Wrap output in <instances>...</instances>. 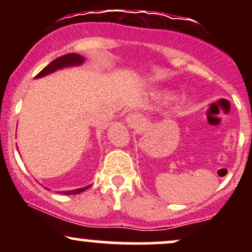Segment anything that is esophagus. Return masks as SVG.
<instances>
[{
  "instance_id": "esophagus-1",
  "label": "esophagus",
  "mask_w": 252,
  "mask_h": 252,
  "mask_svg": "<svg viewBox=\"0 0 252 252\" xmlns=\"http://www.w3.org/2000/svg\"><path fill=\"white\" fill-rule=\"evenodd\" d=\"M126 122L131 128H138L143 124V117L140 114H130L126 117Z\"/></svg>"
}]
</instances>
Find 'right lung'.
<instances>
[{
	"mask_svg": "<svg viewBox=\"0 0 252 252\" xmlns=\"http://www.w3.org/2000/svg\"><path fill=\"white\" fill-rule=\"evenodd\" d=\"M84 60H85L84 59V57L79 56V54H77V53L65 54V56L57 58L56 60H53L51 63H48V65L46 66L42 71H40L39 73L36 74V78L45 77V76H47V74L53 73L54 71L60 70V68H63V67H68V66L82 65V63H84ZM89 187L90 186H86V187H83V189H77L73 190H66V192H62V193H63V194H67V195L78 194V193H82V192H84V190L88 189Z\"/></svg>",
	"mask_w": 252,
	"mask_h": 252,
	"instance_id": "right-lung-1",
	"label": "right lung"
}]
</instances>
